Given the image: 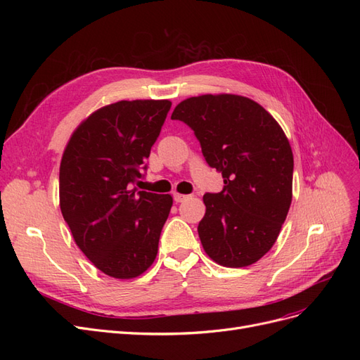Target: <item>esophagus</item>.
I'll return each mask as SVG.
<instances>
[{"instance_id":"34e87169","label":"esophagus","mask_w":360,"mask_h":360,"mask_svg":"<svg viewBox=\"0 0 360 360\" xmlns=\"http://www.w3.org/2000/svg\"><path fill=\"white\" fill-rule=\"evenodd\" d=\"M174 201L176 202H183V201H186L188 198H189V195H181V193H174Z\"/></svg>"}]
</instances>
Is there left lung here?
Wrapping results in <instances>:
<instances>
[{"mask_svg":"<svg viewBox=\"0 0 360 360\" xmlns=\"http://www.w3.org/2000/svg\"><path fill=\"white\" fill-rule=\"evenodd\" d=\"M172 120L188 124L224 189L207 192L198 225L202 248L217 264L246 267L274 246L291 204L292 151L263 106L234 94L183 101Z\"/></svg>","mask_w":360,"mask_h":360,"instance_id":"1","label":"left lung"}]
</instances>
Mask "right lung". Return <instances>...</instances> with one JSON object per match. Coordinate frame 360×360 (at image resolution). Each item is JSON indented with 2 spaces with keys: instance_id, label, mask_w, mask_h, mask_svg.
<instances>
[{
  "instance_id": "obj_1",
  "label": "right lung",
  "mask_w": 360,
  "mask_h": 360,
  "mask_svg": "<svg viewBox=\"0 0 360 360\" xmlns=\"http://www.w3.org/2000/svg\"><path fill=\"white\" fill-rule=\"evenodd\" d=\"M169 101H122L75 130L60 167V207L76 245L105 275L130 279L153 264L171 195L136 191Z\"/></svg>"
}]
</instances>
